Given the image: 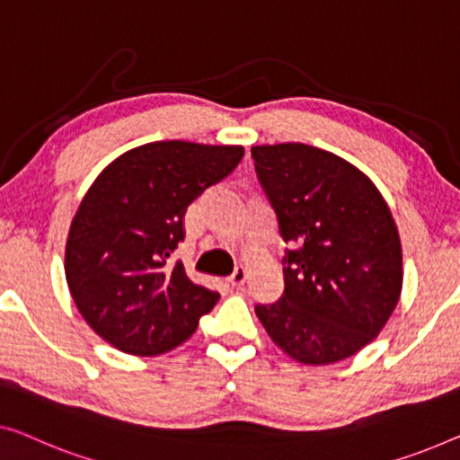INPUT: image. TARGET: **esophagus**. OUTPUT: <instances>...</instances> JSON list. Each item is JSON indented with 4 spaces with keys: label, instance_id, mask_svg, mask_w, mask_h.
I'll return each mask as SVG.
<instances>
[{
    "label": "esophagus",
    "instance_id": "esophagus-1",
    "mask_svg": "<svg viewBox=\"0 0 460 460\" xmlns=\"http://www.w3.org/2000/svg\"><path fill=\"white\" fill-rule=\"evenodd\" d=\"M248 277H250L248 266H237L235 272H233L231 277H229V283H231L233 287H242V285L245 283V280H248Z\"/></svg>",
    "mask_w": 460,
    "mask_h": 460
}]
</instances>
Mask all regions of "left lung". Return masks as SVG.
<instances>
[{
    "label": "left lung",
    "mask_w": 460,
    "mask_h": 460,
    "mask_svg": "<svg viewBox=\"0 0 460 460\" xmlns=\"http://www.w3.org/2000/svg\"><path fill=\"white\" fill-rule=\"evenodd\" d=\"M258 180L280 235L299 243L285 258V296L256 305L274 345L305 366L359 353L393 316L402 291L396 223L376 183L310 144L252 146Z\"/></svg>",
    "instance_id": "1"
}]
</instances>
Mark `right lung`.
Wrapping results in <instances>:
<instances>
[{"mask_svg":"<svg viewBox=\"0 0 460 460\" xmlns=\"http://www.w3.org/2000/svg\"><path fill=\"white\" fill-rule=\"evenodd\" d=\"M239 144L148 142L119 155L82 198L66 239V280L86 324L123 353L153 358L194 334L218 301L171 260L188 204L227 177Z\"/></svg>","mask_w":460,"mask_h":460,"instance_id":"obj_1","label":"right lung"}]
</instances>
